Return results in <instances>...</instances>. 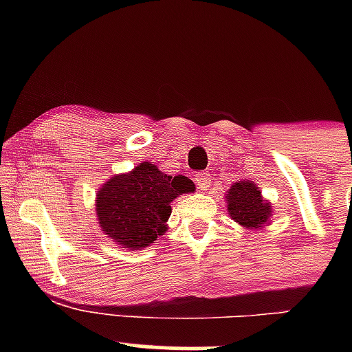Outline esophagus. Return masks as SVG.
I'll use <instances>...</instances> for the list:
<instances>
[{
	"instance_id": "34e87169",
	"label": "esophagus",
	"mask_w": 352,
	"mask_h": 352,
	"mask_svg": "<svg viewBox=\"0 0 352 352\" xmlns=\"http://www.w3.org/2000/svg\"><path fill=\"white\" fill-rule=\"evenodd\" d=\"M195 184L200 190H208L210 184H212V179H210L208 172H199L195 173Z\"/></svg>"
}]
</instances>
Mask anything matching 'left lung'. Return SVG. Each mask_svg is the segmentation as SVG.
Here are the masks:
<instances>
[{
	"label": "left lung",
	"instance_id": "8db88e82",
	"mask_svg": "<svg viewBox=\"0 0 352 352\" xmlns=\"http://www.w3.org/2000/svg\"><path fill=\"white\" fill-rule=\"evenodd\" d=\"M230 217L243 228H261L273 215L272 204L261 197V190L250 180H238L227 192Z\"/></svg>",
	"mask_w": 352,
	"mask_h": 352
}]
</instances>
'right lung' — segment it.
Instances as JSON below:
<instances>
[{"mask_svg": "<svg viewBox=\"0 0 352 352\" xmlns=\"http://www.w3.org/2000/svg\"><path fill=\"white\" fill-rule=\"evenodd\" d=\"M188 192H193V182L187 177H170L142 162L100 187L96 200L100 230L120 248L142 250L167 232L170 204Z\"/></svg>", "mask_w": 352, "mask_h": 352, "instance_id": "1", "label": "right lung"}]
</instances>
